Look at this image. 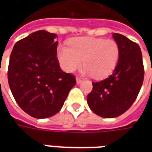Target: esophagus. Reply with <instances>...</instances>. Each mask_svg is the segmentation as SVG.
<instances>
[{
  "mask_svg": "<svg viewBox=\"0 0 152 152\" xmlns=\"http://www.w3.org/2000/svg\"><path fill=\"white\" fill-rule=\"evenodd\" d=\"M83 81L82 79H80V78H76V84L77 85H80V84H81Z\"/></svg>",
  "mask_w": 152,
  "mask_h": 152,
  "instance_id": "34e87169",
  "label": "esophagus"
}]
</instances>
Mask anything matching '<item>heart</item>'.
<instances>
[{
	"label": "heart",
	"instance_id": "heart-1",
	"mask_svg": "<svg viewBox=\"0 0 152 152\" xmlns=\"http://www.w3.org/2000/svg\"><path fill=\"white\" fill-rule=\"evenodd\" d=\"M69 47L60 45L57 48V58L66 72H73L83 64L85 72L95 79L110 76L117 65L120 48L112 40L102 38L76 37L68 42Z\"/></svg>",
	"mask_w": 152,
	"mask_h": 152
}]
</instances>
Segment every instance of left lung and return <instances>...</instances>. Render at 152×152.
<instances>
[{
  "label": "left lung",
  "mask_w": 152,
  "mask_h": 152,
  "mask_svg": "<svg viewBox=\"0 0 152 152\" xmlns=\"http://www.w3.org/2000/svg\"><path fill=\"white\" fill-rule=\"evenodd\" d=\"M112 37L120 48L117 65L108 78L92 83V91L87 96L89 108L104 118L117 117L126 112L137 99L144 78L139 45L121 34Z\"/></svg>",
  "instance_id": "1"
}]
</instances>
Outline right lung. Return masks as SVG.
I'll list each match as a JSON object with an SVG mask.
<instances>
[{
    "instance_id": "add662e5",
    "label": "right lung",
    "mask_w": 152,
    "mask_h": 152,
    "mask_svg": "<svg viewBox=\"0 0 152 152\" xmlns=\"http://www.w3.org/2000/svg\"><path fill=\"white\" fill-rule=\"evenodd\" d=\"M56 37L45 30L35 31L15 44L10 58L12 94L26 113L37 119L59 112L76 85L75 76L60 68Z\"/></svg>"
}]
</instances>
